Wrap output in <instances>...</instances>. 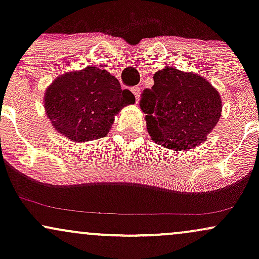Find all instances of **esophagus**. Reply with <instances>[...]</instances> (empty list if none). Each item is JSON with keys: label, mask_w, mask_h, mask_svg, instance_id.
<instances>
[{"label": "esophagus", "mask_w": 259, "mask_h": 259, "mask_svg": "<svg viewBox=\"0 0 259 259\" xmlns=\"http://www.w3.org/2000/svg\"><path fill=\"white\" fill-rule=\"evenodd\" d=\"M140 91H141L140 86H134V88H132V92L134 94V96H135L136 102H138L139 99H140Z\"/></svg>", "instance_id": "esophagus-1"}]
</instances>
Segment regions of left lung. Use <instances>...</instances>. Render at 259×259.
<instances>
[{
    "instance_id": "8db88e82",
    "label": "left lung",
    "mask_w": 259,
    "mask_h": 259,
    "mask_svg": "<svg viewBox=\"0 0 259 259\" xmlns=\"http://www.w3.org/2000/svg\"><path fill=\"white\" fill-rule=\"evenodd\" d=\"M153 80L140 100L153 141L174 151H187L206 141L221 118L218 91L202 76L173 67L154 73Z\"/></svg>"
}]
</instances>
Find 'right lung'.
Here are the masks:
<instances>
[{
	"label": "right lung",
	"mask_w": 259,
	"mask_h": 259,
	"mask_svg": "<svg viewBox=\"0 0 259 259\" xmlns=\"http://www.w3.org/2000/svg\"><path fill=\"white\" fill-rule=\"evenodd\" d=\"M135 96L107 70L88 67L59 76L47 89L45 108L52 125L76 142L91 141L108 134L114 115Z\"/></svg>",
	"instance_id": "right-lung-1"
}]
</instances>
